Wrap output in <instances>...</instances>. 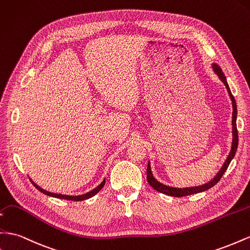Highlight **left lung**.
Returning a JSON list of instances; mask_svg holds the SVG:
<instances>
[{
	"instance_id": "8db88e82",
	"label": "left lung",
	"mask_w": 250,
	"mask_h": 250,
	"mask_svg": "<svg viewBox=\"0 0 250 250\" xmlns=\"http://www.w3.org/2000/svg\"><path fill=\"white\" fill-rule=\"evenodd\" d=\"M213 69L215 71V73L219 76V78L221 79L222 82H223L226 86L227 91L229 93V97L231 99V102H232V146H231V150L228 154V158L226 159L225 163L222 166V168L220 169V171L218 172V174L215 175V177L210 181L208 182V183L204 184V185H201V186H195V187H188V188H173V187H169V186H166L163 185L162 183H160L159 181H157L156 179L153 178L151 169H150V163L148 162V166H147V182L149 183V185L153 188V189H156L159 192L162 193H165L167 195H171V197H185V195H189V194H193V193H198V192H202V191H205L209 188L213 187L215 184L218 183V182L221 180L222 175L224 174V172L226 171V169L228 168L229 164H230L231 160L233 159L235 151H237V148H238V143H239V136H238V129H237V103H235V100L234 97L232 96V93L230 91V88H229L228 83H227V80L226 77L224 75V72L222 71L221 67L217 64H213Z\"/></svg>"
}]
</instances>
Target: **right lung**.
<instances>
[{
  "label": "right lung",
  "mask_w": 250,
  "mask_h": 250,
  "mask_svg": "<svg viewBox=\"0 0 250 250\" xmlns=\"http://www.w3.org/2000/svg\"><path fill=\"white\" fill-rule=\"evenodd\" d=\"M31 181V180H30ZM31 183H32V185L35 186L38 190H40L41 192H43L44 194H47V195H49V197H53V198H58V199H64V200H70V201H84V200H87V199H89V198H91V197H93L94 194H97L101 189H102L103 188V186L105 185V180L102 182V183H101L98 187H96L94 188L93 190H91V191H89V192H87V193H85V194H81V195H65V194H59V193H52V192H49V191H46V190H44L43 188H41L40 186H38L35 182L33 181H31Z\"/></svg>",
  "instance_id": "1"
}]
</instances>
